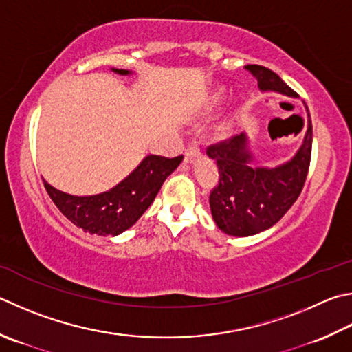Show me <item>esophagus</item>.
Returning a JSON list of instances; mask_svg holds the SVG:
<instances>
[{
    "label": "esophagus",
    "mask_w": 352,
    "mask_h": 352,
    "mask_svg": "<svg viewBox=\"0 0 352 352\" xmlns=\"http://www.w3.org/2000/svg\"><path fill=\"white\" fill-rule=\"evenodd\" d=\"M184 155H186V162L188 163H192L195 160L200 157V148H198L197 144H190L189 148L184 152Z\"/></svg>",
    "instance_id": "obj_1"
}]
</instances>
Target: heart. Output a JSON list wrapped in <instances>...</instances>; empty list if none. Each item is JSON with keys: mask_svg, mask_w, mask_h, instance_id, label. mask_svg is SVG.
<instances>
[{"mask_svg": "<svg viewBox=\"0 0 352 352\" xmlns=\"http://www.w3.org/2000/svg\"><path fill=\"white\" fill-rule=\"evenodd\" d=\"M221 98H223V92L219 91V92L215 94V101H220ZM228 132H229V126L225 124V126H221L220 129H219V135H220V137H226Z\"/></svg>", "mask_w": 352, "mask_h": 352, "instance_id": "obj_1", "label": "heart"}]
</instances>
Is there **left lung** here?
<instances>
[{
    "label": "left lung",
    "mask_w": 352,
    "mask_h": 352,
    "mask_svg": "<svg viewBox=\"0 0 352 352\" xmlns=\"http://www.w3.org/2000/svg\"><path fill=\"white\" fill-rule=\"evenodd\" d=\"M261 94L287 98L298 95L271 69L249 65ZM305 104V103H303ZM302 144L289 160L276 166H257L248 132L229 142L210 146L208 157L219 166L220 182L210 192L209 206L215 225L228 235L249 237L272 228L289 210L302 192L308 175L312 124L308 107Z\"/></svg>",
    "instance_id": "8db88e82"
}]
</instances>
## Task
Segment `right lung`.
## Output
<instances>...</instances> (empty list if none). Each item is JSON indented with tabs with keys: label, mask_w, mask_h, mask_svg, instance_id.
Segmentation results:
<instances>
[{
	"label": "right lung",
	"mask_w": 352,
	"mask_h": 352,
	"mask_svg": "<svg viewBox=\"0 0 352 352\" xmlns=\"http://www.w3.org/2000/svg\"><path fill=\"white\" fill-rule=\"evenodd\" d=\"M121 76L133 75L132 70L111 67ZM183 155L166 158L146 155L129 175L106 192L95 195H72L54 188L44 180L49 197L63 215L85 232L117 237L135 225L140 217L155 200L166 178L183 162Z\"/></svg>",
	"instance_id": "1"
}]
</instances>
